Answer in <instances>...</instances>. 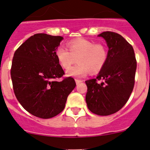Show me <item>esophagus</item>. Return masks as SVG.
Returning a JSON list of instances; mask_svg holds the SVG:
<instances>
[{"mask_svg":"<svg viewBox=\"0 0 150 150\" xmlns=\"http://www.w3.org/2000/svg\"><path fill=\"white\" fill-rule=\"evenodd\" d=\"M75 82H76V84H79V83H82V82H83V80H78V79H75Z\"/></svg>","mask_w":150,"mask_h":150,"instance_id":"34e87169","label":"esophagus"}]
</instances>
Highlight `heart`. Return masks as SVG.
I'll list each match as a JSON object with an SVG mask.
<instances>
[{"label": "heart", "mask_w": 150, "mask_h": 150, "mask_svg": "<svg viewBox=\"0 0 150 150\" xmlns=\"http://www.w3.org/2000/svg\"><path fill=\"white\" fill-rule=\"evenodd\" d=\"M68 49L60 46L55 52L57 59L61 67L67 69L75 61L78 64L67 70V75L73 77H83L90 71L96 73L103 67L108 52L103 44H94L88 39L79 38L67 43Z\"/></svg>", "instance_id": "1"}]
</instances>
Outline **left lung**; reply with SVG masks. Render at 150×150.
<instances>
[{
	"mask_svg": "<svg viewBox=\"0 0 150 150\" xmlns=\"http://www.w3.org/2000/svg\"><path fill=\"white\" fill-rule=\"evenodd\" d=\"M106 41L108 57L97 78L86 80V100L90 111L99 116L119 111L128 101L135 83L137 59L132 45L112 31L98 35ZM100 80H103L98 83Z\"/></svg>",
	"mask_w": 150,
	"mask_h": 150,
	"instance_id": "8db88e82",
	"label": "left lung"
}]
</instances>
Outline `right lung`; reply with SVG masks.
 Returning a JSON list of instances; mask_svg holds the SVG:
<instances>
[{
	"label": "right lung",
	"instance_id": "add662e5",
	"mask_svg": "<svg viewBox=\"0 0 150 150\" xmlns=\"http://www.w3.org/2000/svg\"><path fill=\"white\" fill-rule=\"evenodd\" d=\"M63 37L36 34L16 50L11 76L17 100L28 112L50 119L63 111L67 96L76 86L64 72L55 52ZM59 78L62 80L57 81Z\"/></svg>",
	"mask_w": 150,
	"mask_h": 150
}]
</instances>
